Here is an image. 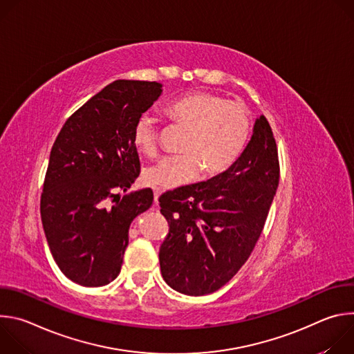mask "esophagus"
I'll return each mask as SVG.
<instances>
[{
	"label": "esophagus",
	"instance_id": "obj_1",
	"mask_svg": "<svg viewBox=\"0 0 354 354\" xmlns=\"http://www.w3.org/2000/svg\"><path fill=\"white\" fill-rule=\"evenodd\" d=\"M160 194H161V193H160V190H157V189H156V190H154V205H156V206L158 205V198H160Z\"/></svg>",
	"mask_w": 354,
	"mask_h": 354
}]
</instances>
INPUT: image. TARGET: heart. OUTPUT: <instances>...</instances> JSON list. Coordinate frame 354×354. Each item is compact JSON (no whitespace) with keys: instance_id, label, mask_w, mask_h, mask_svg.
<instances>
[{"instance_id":"heart-1","label":"heart","mask_w":354,"mask_h":354,"mask_svg":"<svg viewBox=\"0 0 354 354\" xmlns=\"http://www.w3.org/2000/svg\"><path fill=\"white\" fill-rule=\"evenodd\" d=\"M176 126L186 130L179 145L182 154L160 160L144 171V182L160 190L190 183L201 175L210 178L227 171L248 141L249 113L241 104L203 91L174 99L165 109ZM158 124L154 116L141 115L133 127V142L144 156L158 151Z\"/></svg>"}]
</instances>
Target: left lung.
Returning <instances> with one entry per match:
<instances>
[{"label": "left lung", "mask_w": 354, "mask_h": 354, "mask_svg": "<svg viewBox=\"0 0 354 354\" xmlns=\"http://www.w3.org/2000/svg\"><path fill=\"white\" fill-rule=\"evenodd\" d=\"M279 178L276 140L262 115L227 171L162 194L169 232L160 248V265L167 284L186 295L210 294L227 284L262 234Z\"/></svg>", "instance_id": "obj_1"}]
</instances>
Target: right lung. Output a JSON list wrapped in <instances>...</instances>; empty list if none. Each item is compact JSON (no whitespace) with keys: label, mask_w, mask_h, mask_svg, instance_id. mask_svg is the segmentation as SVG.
<instances>
[{"label":"right lung","mask_w":354,"mask_h":354,"mask_svg":"<svg viewBox=\"0 0 354 354\" xmlns=\"http://www.w3.org/2000/svg\"><path fill=\"white\" fill-rule=\"evenodd\" d=\"M161 93L156 81H113L67 119L53 144L41 224L57 266L77 284L99 287L118 277L130 224L153 205L148 187L119 192L140 175L134 123Z\"/></svg>","instance_id":"add662e5"}]
</instances>
